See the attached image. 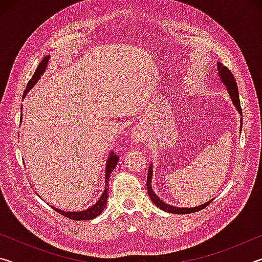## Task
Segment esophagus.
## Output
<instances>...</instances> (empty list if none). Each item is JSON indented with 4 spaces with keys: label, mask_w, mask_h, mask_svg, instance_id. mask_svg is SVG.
Listing matches in <instances>:
<instances>
[{
    "label": "esophagus",
    "mask_w": 262,
    "mask_h": 262,
    "mask_svg": "<svg viewBox=\"0 0 262 262\" xmlns=\"http://www.w3.org/2000/svg\"><path fill=\"white\" fill-rule=\"evenodd\" d=\"M132 136H133V140H134L135 142H142L144 141L145 139V133L143 130V128H142L141 126H136L134 129H133V133H132Z\"/></svg>",
    "instance_id": "obj_1"
}]
</instances>
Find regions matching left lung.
<instances>
[{
  "label": "left lung",
  "instance_id": "left-lung-1",
  "mask_svg": "<svg viewBox=\"0 0 262 262\" xmlns=\"http://www.w3.org/2000/svg\"><path fill=\"white\" fill-rule=\"evenodd\" d=\"M217 67H219V70H220V77L222 79V82H223L225 84V86L228 88V91L230 94V97H231L234 106L237 107L238 112L243 114L242 107H241V100H239V94H238V86H237L236 78H234L233 74L230 72V70L227 67H225V66L219 63V64H217ZM241 129H242V127H241ZM151 177H152V167L150 166L149 172H148V179H147L148 194H149L150 199H151V201L155 203V205H156L158 208H161V209L164 210V211L172 212V214H192V212H196V211L201 210V209H205V208L211 202V201H209L207 203H203L202 206H199V207H195V208H177V207H172L170 205H166V203H164L152 190Z\"/></svg>",
  "mask_w": 262,
  "mask_h": 262
}]
</instances>
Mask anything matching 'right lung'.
Instances as JSON below:
<instances>
[{
    "label": "right lung",
    "instance_id": "obj_1",
    "mask_svg": "<svg viewBox=\"0 0 262 262\" xmlns=\"http://www.w3.org/2000/svg\"><path fill=\"white\" fill-rule=\"evenodd\" d=\"M48 60H50V56H45L43 57V60L39 63L38 68L35 69V72L33 74V76L31 77V79L28 83V85H26V89L23 94V98L28 94V91L30 90L31 88H32L35 83L38 82V79L40 78L41 75L45 72V69L47 67V63H48ZM119 162V156L118 155H115L114 152H111L110 157H108V161H107V165H106V187L103 192V195H101L100 199L98 201H97L94 206L91 208H89L86 210H83V211H73V212H69V211H62L60 209H56L54 208V210H56L59 214L63 215L66 217H68L70 220H75V221H83V220H92V219H96L97 216L100 215V212L104 210L106 202H107V198H108V181H110V176L112 173V171L114 170V167L117 166V163Z\"/></svg>",
    "mask_w": 262,
    "mask_h": 262
}]
</instances>
